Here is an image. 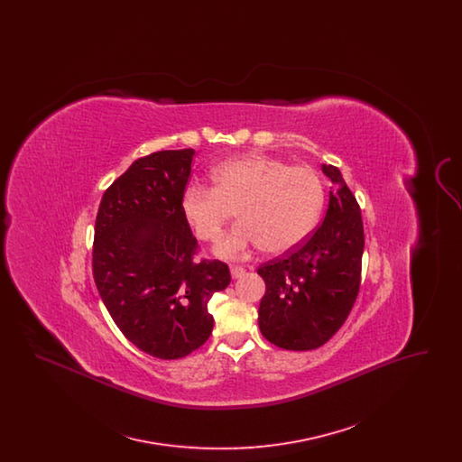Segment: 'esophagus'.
Returning <instances> with one entry per match:
<instances>
[{
    "label": "esophagus",
    "instance_id": "obj_1",
    "mask_svg": "<svg viewBox=\"0 0 462 462\" xmlns=\"http://www.w3.org/2000/svg\"><path fill=\"white\" fill-rule=\"evenodd\" d=\"M230 273H232V277H234V279H241L242 275L245 273V270H244L242 266L234 264V266H230Z\"/></svg>",
    "mask_w": 462,
    "mask_h": 462
}]
</instances>
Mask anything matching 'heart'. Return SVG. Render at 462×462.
Instances as JSON below:
<instances>
[{
    "label": "heart",
    "mask_w": 462,
    "mask_h": 462,
    "mask_svg": "<svg viewBox=\"0 0 462 462\" xmlns=\"http://www.w3.org/2000/svg\"><path fill=\"white\" fill-rule=\"evenodd\" d=\"M211 183L189 187L181 213L198 239L217 242L236 211L241 223L217 247L223 258L262 245L270 254H286L311 234L324 206V187L311 168L270 155L228 159L211 171Z\"/></svg>",
    "instance_id": "b5f03b06"
}]
</instances>
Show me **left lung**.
Masks as SVG:
<instances>
[{
  "mask_svg": "<svg viewBox=\"0 0 462 462\" xmlns=\"http://www.w3.org/2000/svg\"><path fill=\"white\" fill-rule=\"evenodd\" d=\"M324 221L282 258L258 268L266 291L258 324L279 348L307 352L328 343L345 324L360 291L364 223L360 206L336 166Z\"/></svg>",
  "mask_w": 462,
  "mask_h": 462,
  "instance_id": "1",
  "label": "left lung"
}]
</instances>
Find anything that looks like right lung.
<instances>
[{
	"mask_svg": "<svg viewBox=\"0 0 462 462\" xmlns=\"http://www.w3.org/2000/svg\"><path fill=\"white\" fill-rule=\"evenodd\" d=\"M192 149L140 157L106 190L95 221L93 277L112 320L136 348L176 360L213 330L211 296L230 284L218 260L194 262L181 213Z\"/></svg>",
	"mask_w": 462,
	"mask_h": 462,
	"instance_id": "obj_1",
	"label": "right lung"
}]
</instances>
